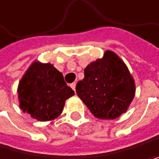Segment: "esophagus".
<instances>
[{
    "label": "esophagus",
    "mask_w": 159,
    "mask_h": 159,
    "mask_svg": "<svg viewBox=\"0 0 159 159\" xmlns=\"http://www.w3.org/2000/svg\"><path fill=\"white\" fill-rule=\"evenodd\" d=\"M70 86L72 87V89H73L74 91L75 90V83H73V84H70Z\"/></svg>",
    "instance_id": "34e87169"
}]
</instances>
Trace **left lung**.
<instances>
[{"instance_id":"obj_1","label":"left lung","mask_w":159,"mask_h":159,"mask_svg":"<svg viewBox=\"0 0 159 159\" xmlns=\"http://www.w3.org/2000/svg\"><path fill=\"white\" fill-rule=\"evenodd\" d=\"M78 96L99 119H115L126 112L135 96V81L125 63L111 51L84 69L75 86Z\"/></svg>"}]
</instances>
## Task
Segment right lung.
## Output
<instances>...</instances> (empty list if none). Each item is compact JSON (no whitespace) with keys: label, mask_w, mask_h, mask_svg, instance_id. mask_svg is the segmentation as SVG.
<instances>
[{"label":"right lung","mask_w":159,"mask_h":159,"mask_svg":"<svg viewBox=\"0 0 159 159\" xmlns=\"http://www.w3.org/2000/svg\"><path fill=\"white\" fill-rule=\"evenodd\" d=\"M19 107L39 121L57 118L65 102L75 94L64 76L51 64L35 62L25 73L17 89Z\"/></svg>","instance_id":"right-lung-1"}]
</instances>
